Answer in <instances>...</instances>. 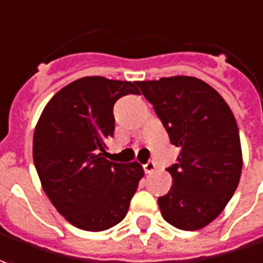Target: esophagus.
<instances>
[{"label":"esophagus","instance_id":"1","mask_svg":"<svg viewBox=\"0 0 263 263\" xmlns=\"http://www.w3.org/2000/svg\"><path fill=\"white\" fill-rule=\"evenodd\" d=\"M143 167H144V172H146L147 175H150V173H153L156 170V164L153 162H147Z\"/></svg>","mask_w":263,"mask_h":263}]
</instances>
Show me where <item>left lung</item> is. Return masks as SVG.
Segmentation results:
<instances>
[{
    "label": "left lung",
    "instance_id": "obj_1",
    "mask_svg": "<svg viewBox=\"0 0 263 263\" xmlns=\"http://www.w3.org/2000/svg\"><path fill=\"white\" fill-rule=\"evenodd\" d=\"M136 84L153 104L170 143L180 147L177 163L167 169L173 184L157 200L163 219L177 229H202L222 213L240 180L242 149L235 116L223 97L196 77Z\"/></svg>",
    "mask_w": 263,
    "mask_h": 263
}]
</instances>
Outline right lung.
Wrapping results in <instances>:
<instances>
[{"mask_svg":"<svg viewBox=\"0 0 263 263\" xmlns=\"http://www.w3.org/2000/svg\"><path fill=\"white\" fill-rule=\"evenodd\" d=\"M136 83L94 76L63 87L34 130L32 159L45 195L79 229L106 231L121 222L144 175L137 162L107 160L114 132L113 106Z\"/></svg>","mask_w":263,"mask_h":263,"instance_id":"1","label":"right lung"}]
</instances>
